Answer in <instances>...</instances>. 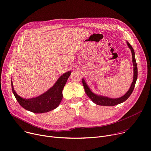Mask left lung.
<instances>
[{"label":"left lung","mask_w":151,"mask_h":151,"mask_svg":"<svg viewBox=\"0 0 151 151\" xmlns=\"http://www.w3.org/2000/svg\"><path fill=\"white\" fill-rule=\"evenodd\" d=\"M127 43L128 46L131 49V51L132 53L133 63V66H134V76H133V81L132 82L130 88L128 90V92L123 96L119 98L112 99V98H109L105 97V96L96 95L91 92V90L89 89L88 87L87 86L86 83H85L84 79L82 80L83 85L84 86L86 95L96 105H103V106H114V105L119 104H121V103L126 101L129 98V96L131 95V94L132 93V92L133 91L135 84H136V80L137 78V63L136 62L134 51L132 46L130 45V44L129 42H127Z\"/></svg>","instance_id":"obj_1"}]
</instances>
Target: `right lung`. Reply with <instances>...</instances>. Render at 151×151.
Segmentation results:
<instances>
[{"label": "right lung", "instance_id": "add662e5", "mask_svg": "<svg viewBox=\"0 0 151 151\" xmlns=\"http://www.w3.org/2000/svg\"><path fill=\"white\" fill-rule=\"evenodd\" d=\"M71 73L68 71L61 76L52 87L37 98L28 99L21 98L15 92L11 82L13 93L19 105L28 111L37 114L50 111L57 108L62 101L63 90Z\"/></svg>", "mask_w": 151, "mask_h": 151}]
</instances>
